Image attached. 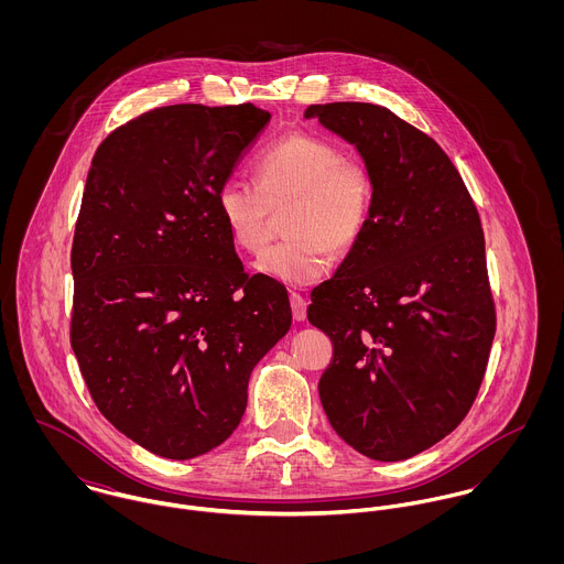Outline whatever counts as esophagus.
<instances>
[{
  "label": "esophagus",
  "instance_id": "obj_1",
  "mask_svg": "<svg viewBox=\"0 0 564 564\" xmlns=\"http://www.w3.org/2000/svg\"><path fill=\"white\" fill-rule=\"evenodd\" d=\"M291 311H293V319L295 322H304L306 319V300L300 293H291Z\"/></svg>",
  "mask_w": 564,
  "mask_h": 564
}]
</instances>
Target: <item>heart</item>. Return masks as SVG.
Masks as SVG:
<instances>
[{
  "label": "heart",
  "mask_w": 564,
  "mask_h": 564,
  "mask_svg": "<svg viewBox=\"0 0 564 564\" xmlns=\"http://www.w3.org/2000/svg\"><path fill=\"white\" fill-rule=\"evenodd\" d=\"M219 217L241 251L258 256L275 215L286 241L271 247L256 269L278 282L304 286L329 271V251L345 253L362 239L373 210V180L365 162L315 134H286L256 162V184L226 180L215 197Z\"/></svg>",
  "instance_id": "b5f03b06"
}]
</instances>
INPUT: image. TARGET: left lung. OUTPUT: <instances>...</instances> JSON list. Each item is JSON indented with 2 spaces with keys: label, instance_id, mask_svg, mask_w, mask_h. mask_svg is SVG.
Returning <instances> with one entry per match:
<instances>
[{
  "label": "left lung",
  "instance_id": "left-lung-1",
  "mask_svg": "<svg viewBox=\"0 0 564 564\" xmlns=\"http://www.w3.org/2000/svg\"><path fill=\"white\" fill-rule=\"evenodd\" d=\"M304 117L354 145L373 180L362 239L308 306L334 345L323 410L362 456L405 460L456 430L482 384L495 306L480 215L438 143L389 108L336 101Z\"/></svg>",
  "mask_w": 564,
  "mask_h": 564
}]
</instances>
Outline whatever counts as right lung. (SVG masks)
<instances>
[{"mask_svg":"<svg viewBox=\"0 0 564 564\" xmlns=\"http://www.w3.org/2000/svg\"><path fill=\"white\" fill-rule=\"evenodd\" d=\"M271 115L150 110L97 148L72 247V347L99 412L188 460L241 423L258 360L289 332L286 289L247 275L215 197Z\"/></svg>","mask_w":564,"mask_h":564,"instance_id":"1","label":"right lung"}]
</instances>
